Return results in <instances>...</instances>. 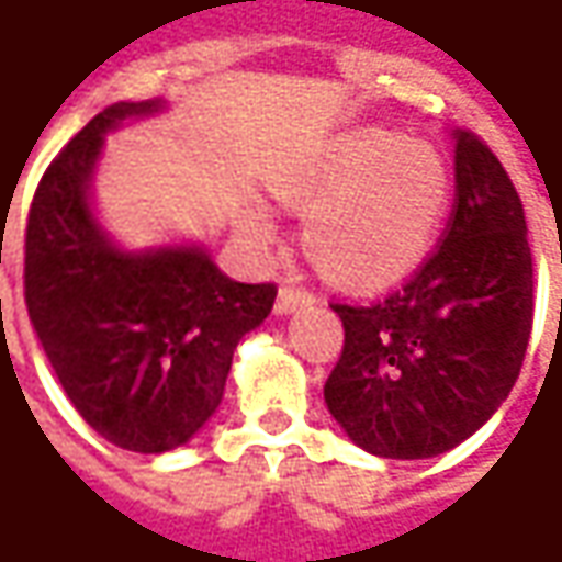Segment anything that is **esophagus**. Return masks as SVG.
Returning a JSON list of instances; mask_svg holds the SVG:
<instances>
[{
	"mask_svg": "<svg viewBox=\"0 0 562 562\" xmlns=\"http://www.w3.org/2000/svg\"><path fill=\"white\" fill-rule=\"evenodd\" d=\"M315 296L310 291H303V288H293V284H284L281 291H278V300H274V313L278 315H291L296 310H303V306H313Z\"/></svg>",
	"mask_w": 562,
	"mask_h": 562,
	"instance_id": "1",
	"label": "esophagus"
}]
</instances>
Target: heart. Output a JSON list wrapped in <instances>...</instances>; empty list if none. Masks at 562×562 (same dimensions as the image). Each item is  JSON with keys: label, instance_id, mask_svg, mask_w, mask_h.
Here are the masks:
<instances>
[{"label": "heart", "instance_id": "heart-1", "mask_svg": "<svg viewBox=\"0 0 562 562\" xmlns=\"http://www.w3.org/2000/svg\"><path fill=\"white\" fill-rule=\"evenodd\" d=\"M281 203L306 215V252L331 281L357 291L387 288L413 274L438 244L450 168L428 140L391 131H347L278 187ZM247 231L274 244L266 212H249Z\"/></svg>", "mask_w": 562, "mask_h": 562}]
</instances>
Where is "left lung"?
<instances>
[{"label": "left lung", "mask_w": 562, "mask_h": 562, "mask_svg": "<svg viewBox=\"0 0 562 562\" xmlns=\"http://www.w3.org/2000/svg\"><path fill=\"white\" fill-rule=\"evenodd\" d=\"M457 205L438 252L381 303L331 310L344 350L325 403L372 457L453 450L509 397L531 335V249L519 193L497 156L453 131Z\"/></svg>", "instance_id": "8db88e82"}]
</instances>
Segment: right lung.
<instances>
[{"label":"right lung","instance_id":"right-lung-1","mask_svg":"<svg viewBox=\"0 0 562 562\" xmlns=\"http://www.w3.org/2000/svg\"><path fill=\"white\" fill-rule=\"evenodd\" d=\"M162 109L146 99L99 112L46 168L24 240V300L61 391L134 453L175 450L212 419L240 337L278 293L227 278L205 244L127 249L102 227L93 178L105 137Z\"/></svg>","mask_w":562,"mask_h":562}]
</instances>
